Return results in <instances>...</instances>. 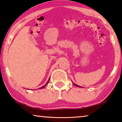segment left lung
<instances>
[{
    "instance_id": "8db88e82",
    "label": "left lung",
    "mask_w": 122,
    "mask_h": 122,
    "mask_svg": "<svg viewBox=\"0 0 122 122\" xmlns=\"http://www.w3.org/2000/svg\"><path fill=\"white\" fill-rule=\"evenodd\" d=\"M73 84L75 85V86H77V87H80V86H78V85H76V84H74L73 83Z\"/></svg>"
}]
</instances>
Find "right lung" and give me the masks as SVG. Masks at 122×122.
<instances>
[{"mask_svg": "<svg viewBox=\"0 0 122 122\" xmlns=\"http://www.w3.org/2000/svg\"><path fill=\"white\" fill-rule=\"evenodd\" d=\"M49 80H50V79H49L48 80V82H47V83H46V85H44V86H43V87H41V88H40V89H42V88H44V87H46V85H47V84H48V82H49Z\"/></svg>", "mask_w": 122, "mask_h": 122, "instance_id": "right-lung-1", "label": "right lung"}]
</instances>
